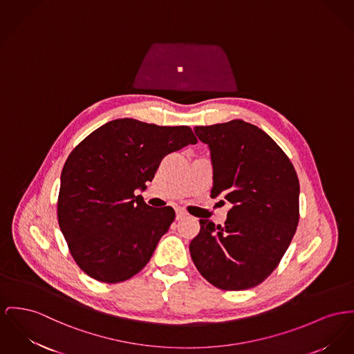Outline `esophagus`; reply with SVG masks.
Returning <instances> with one entry per match:
<instances>
[{
	"label": "esophagus",
	"mask_w": 354,
	"mask_h": 354,
	"mask_svg": "<svg viewBox=\"0 0 354 354\" xmlns=\"http://www.w3.org/2000/svg\"><path fill=\"white\" fill-rule=\"evenodd\" d=\"M185 216H187L185 211H183V209H176V218H177V220H181V218H184Z\"/></svg>",
	"instance_id": "esophagus-1"
}]
</instances>
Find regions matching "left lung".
<instances>
[{"label": "left lung", "instance_id": "obj_1", "mask_svg": "<svg viewBox=\"0 0 354 354\" xmlns=\"http://www.w3.org/2000/svg\"><path fill=\"white\" fill-rule=\"evenodd\" d=\"M194 133L211 149V197H224L232 208L223 227L200 220L190 257L217 288L255 287L278 267L297 231V171L277 142L241 119L196 126Z\"/></svg>", "mask_w": 354, "mask_h": 354}]
</instances>
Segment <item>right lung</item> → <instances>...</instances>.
I'll list each match as a JSON object with an SVG mask.
<instances>
[{
	"label": "right lung",
	"instance_id": "1",
	"mask_svg": "<svg viewBox=\"0 0 354 354\" xmlns=\"http://www.w3.org/2000/svg\"><path fill=\"white\" fill-rule=\"evenodd\" d=\"M194 143L188 126L123 118L100 126L72 150L62 170L57 220L72 258L88 277L124 282L147 264L176 213L149 207L134 192L146 189L165 156Z\"/></svg>",
	"mask_w": 354,
	"mask_h": 354
}]
</instances>
